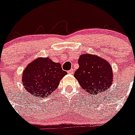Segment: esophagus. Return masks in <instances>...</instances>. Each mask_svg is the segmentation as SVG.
<instances>
[{
    "mask_svg": "<svg viewBox=\"0 0 135 135\" xmlns=\"http://www.w3.org/2000/svg\"><path fill=\"white\" fill-rule=\"evenodd\" d=\"M73 73H74L73 69H70V70H69V71H68V73L69 74H73Z\"/></svg>",
    "mask_w": 135,
    "mask_h": 135,
    "instance_id": "esophagus-1",
    "label": "esophagus"
}]
</instances>
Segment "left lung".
<instances>
[{"label":"left lung","instance_id":"left-lung-1","mask_svg":"<svg viewBox=\"0 0 135 135\" xmlns=\"http://www.w3.org/2000/svg\"><path fill=\"white\" fill-rule=\"evenodd\" d=\"M79 68L74 76L89 93L99 94L109 89L113 83L111 66L104 59L89 54H83L78 61Z\"/></svg>","mask_w":135,"mask_h":135}]
</instances>
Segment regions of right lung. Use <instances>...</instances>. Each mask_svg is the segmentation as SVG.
<instances>
[{
    "mask_svg": "<svg viewBox=\"0 0 135 135\" xmlns=\"http://www.w3.org/2000/svg\"><path fill=\"white\" fill-rule=\"evenodd\" d=\"M66 74L59 62L49 58H38L26 66L22 80L26 91L42 99L57 89L60 80Z\"/></svg>",
    "mask_w": 135,
    "mask_h": 135,
    "instance_id": "right-lung-1",
    "label": "right lung"
}]
</instances>
